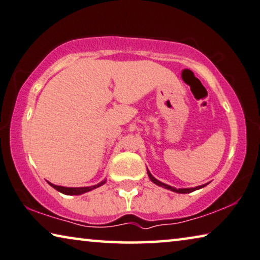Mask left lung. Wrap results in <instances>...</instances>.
<instances>
[{"label": "left lung", "mask_w": 260, "mask_h": 260, "mask_svg": "<svg viewBox=\"0 0 260 260\" xmlns=\"http://www.w3.org/2000/svg\"><path fill=\"white\" fill-rule=\"evenodd\" d=\"M147 175H149L150 180L152 181L155 185H158L159 187H162V188H166V189H170L172 191H175V193H180V194H187V193H191V191L200 189V188H203V187L208 185V183H206V185H201V186H198V187H191V188H175V187H172L170 185H166V183H164L161 181H159L155 179L152 174L150 173V171L147 170Z\"/></svg>", "instance_id": "1"}]
</instances>
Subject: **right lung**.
Wrapping results in <instances>:
<instances>
[{
	"instance_id": "add662e5",
	"label": "right lung",
	"mask_w": 260,
	"mask_h": 260,
	"mask_svg": "<svg viewBox=\"0 0 260 260\" xmlns=\"http://www.w3.org/2000/svg\"><path fill=\"white\" fill-rule=\"evenodd\" d=\"M106 179L105 180H102L101 182H99L98 185H94V186H88V187H63V186H57V185H53V183L49 182V185L51 187H53L54 189H57L58 191H60V193L65 194V195H81L83 193H87V191H90L95 188H98V187L105 185L106 183Z\"/></svg>"
}]
</instances>
